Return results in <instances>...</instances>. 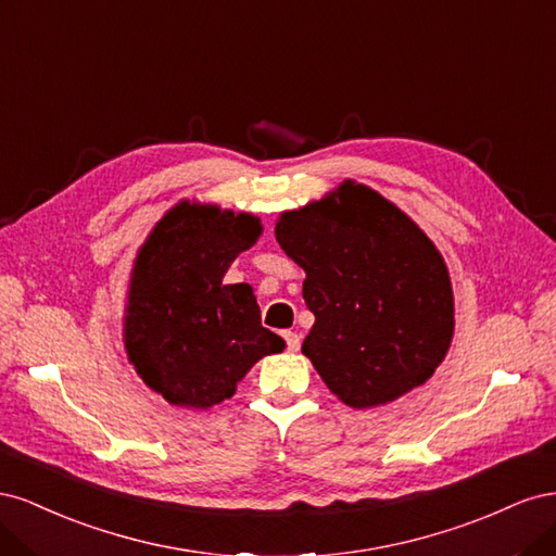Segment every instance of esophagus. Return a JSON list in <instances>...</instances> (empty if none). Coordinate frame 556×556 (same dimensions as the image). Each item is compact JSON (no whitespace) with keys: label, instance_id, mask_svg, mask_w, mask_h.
<instances>
[{"label":"esophagus","instance_id":"34e87169","mask_svg":"<svg viewBox=\"0 0 556 556\" xmlns=\"http://www.w3.org/2000/svg\"><path fill=\"white\" fill-rule=\"evenodd\" d=\"M285 343H288L290 352H299L301 348V336L294 331H285Z\"/></svg>","mask_w":556,"mask_h":556}]
</instances>
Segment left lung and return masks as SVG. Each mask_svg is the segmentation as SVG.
<instances>
[{
	"label": "left lung",
	"instance_id": "obj_1",
	"mask_svg": "<svg viewBox=\"0 0 556 556\" xmlns=\"http://www.w3.org/2000/svg\"><path fill=\"white\" fill-rule=\"evenodd\" d=\"M276 241L306 271L315 325L301 352L350 408L425 384L454 333L445 260L410 217L355 180L280 213Z\"/></svg>",
	"mask_w": 556,
	"mask_h": 556
}]
</instances>
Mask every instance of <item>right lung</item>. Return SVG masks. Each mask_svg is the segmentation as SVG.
I'll return each mask as SVG.
<instances>
[{"instance_id": "add662e5", "label": "right lung", "mask_w": 556, "mask_h": 556, "mask_svg": "<svg viewBox=\"0 0 556 556\" xmlns=\"http://www.w3.org/2000/svg\"><path fill=\"white\" fill-rule=\"evenodd\" d=\"M260 217L180 201L148 233L134 260L123 341L129 364L172 406L206 410L285 341L262 327L245 282L225 285L243 250L257 243Z\"/></svg>"}]
</instances>
